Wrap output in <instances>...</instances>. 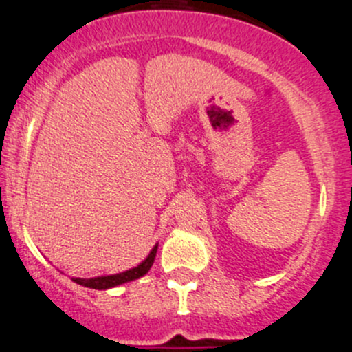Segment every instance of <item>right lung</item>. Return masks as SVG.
<instances>
[{
    "instance_id": "obj_1",
    "label": "right lung",
    "mask_w": 352,
    "mask_h": 352,
    "mask_svg": "<svg viewBox=\"0 0 352 352\" xmlns=\"http://www.w3.org/2000/svg\"><path fill=\"white\" fill-rule=\"evenodd\" d=\"M155 253H157V245L152 248V252L148 253L147 258L140 263V265L133 267V269L126 270V272L114 274V276H100V277H90V279H80V277H73V283L80 284V286L90 287V289H109V287H116L120 284L130 283V280L140 279L145 274L151 270L152 263H154Z\"/></svg>"
}]
</instances>
